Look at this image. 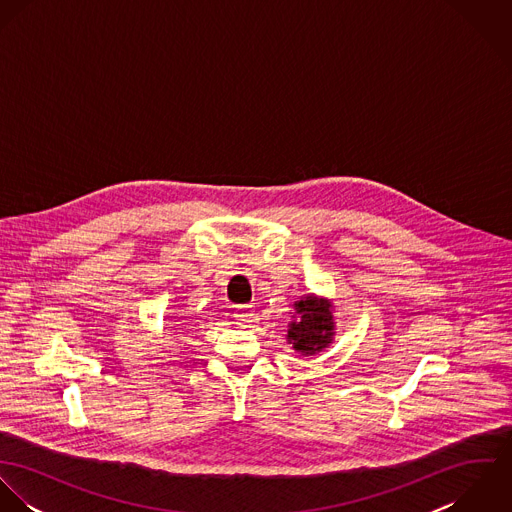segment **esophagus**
<instances>
[{
	"instance_id": "34e87169",
	"label": "esophagus",
	"mask_w": 512,
	"mask_h": 512,
	"mask_svg": "<svg viewBox=\"0 0 512 512\" xmlns=\"http://www.w3.org/2000/svg\"><path fill=\"white\" fill-rule=\"evenodd\" d=\"M234 319L238 325H250L254 321V309L252 305H240L236 311H234Z\"/></svg>"
}]
</instances>
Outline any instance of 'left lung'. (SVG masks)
<instances>
[{
  "label": "left lung",
  "mask_w": 512,
  "mask_h": 512,
  "mask_svg": "<svg viewBox=\"0 0 512 512\" xmlns=\"http://www.w3.org/2000/svg\"><path fill=\"white\" fill-rule=\"evenodd\" d=\"M331 309L333 305L329 299L313 293L295 301V315L290 321L288 341L297 353L311 357L333 343L335 323Z\"/></svg>",
  "instance_id": "8db88e82"
}]
</instances>
